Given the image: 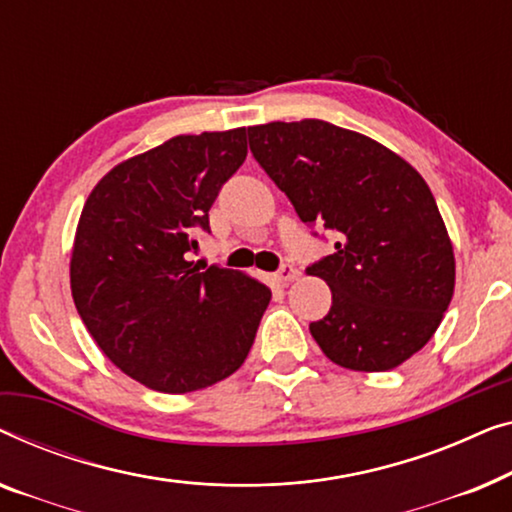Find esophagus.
Returning a JSON list of instances; mask_svg holds the SVG:
<instances>
[{
  "label": "esophagus",
  "mask_w": 512,
  "mask_h": 512,
  "mask_svg": "<svg viewBox=\"0 0 512 512\" xmlns=\"http://www.w3.org/2000/svg\"><path fill=\"white\" fill-rule=\"evenodd\" d=\"M297 276H299V271L294 269L292 264H283L276 273H273V280H276L278 285H287V283H292Z\"/></svg>",
  "instance_id": "1"
}]
</instances>
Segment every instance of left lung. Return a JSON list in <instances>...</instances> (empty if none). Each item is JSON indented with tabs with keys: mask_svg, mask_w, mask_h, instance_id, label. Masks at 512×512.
<instances>
[{
	"mask_svg": "<svg viewBox=\"0 0 512 512\" xmlns=\"http://www.w3.org/2000/svg\"><path fill=\"white\" fill-rule=\"evenodd\" d=\"M253 157L308 227L336 232L311 264L331 290L311 334L331 362L390 371L422 350L455 292V253L424 178L390 148L325 120L248 127Z\"/></svg>",
	"mask_w": 512,
	"mask_h": 512,
	"instance_id": "1",
	"label": "left lung"
}]
</instances>
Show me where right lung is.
I'll return each instance as SVG.
<instances>
[{"label":"right lung","mask_w":512,"mask_h":512,"mask_svg":"<svg viewBox=\"0 0 512 512\" xmlns=\"http://www.w3.org/2000/svg\"><path fill=\"white\" fill-rule=\"evenodd\" d=\"M246 155V127L174 136L113 167L85 201L71 250L76 311L104 355L150 390H204L253 348L269 287L190 262Z\"/></svg>","instance_id":"add662e5"}]
</instances>
